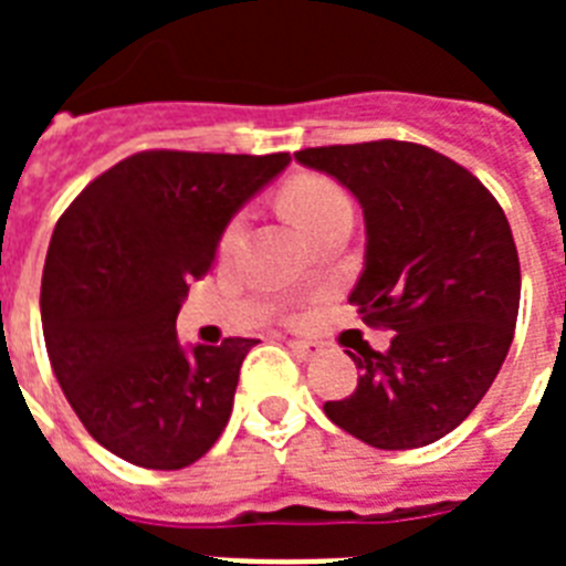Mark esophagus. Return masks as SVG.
I'll return each instance as SVG.
<instances>
[{
	"label": "esophagus",
	"instance_id": "obj_1",
	"mask_svg": "<svg viewBox=\"0 0 566 566\" xmlns=\"http://www.w3.org/2000/svg\"><path fill=\"white\" fill-rule=\"evenodd\" d=\"M289 348H292L294 357L303 359V363H308V359H314L323 352V345L312 343V339H289Z\"/></svg>",
	"mask_w": 566,
	"mask_h": 566
}]
</instances>
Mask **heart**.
<instances>
[{"instance_id":"obj_1","label":"heart","mask_w":566,"mask_h":566,"mask_svg":"<svg viewBox=\"0 0 566 566\" xmlns=\"http://www.w3.org/2000/svg\"><path fill=\"white\" fill-rule=\"evenodd\" d=\"M280 203L294 221V227L306 238H312L319 227L332 223L334 218H352V201L343 192V187H337L328 178H319V175H306V178L289 184L280 195ZM240 229H243V218H234L221 238L223 252H229L238 243Z\"/></svg>"}]
</instances>
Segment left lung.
Returning a JSON list of instances; mask_svg holds the SVG:
<instances>
[{
    "label": "left lung",
    "mask_w": 566,
    "mask_h": 566,
    "mask_svg": "<svg viewBox=\"0 0 566 566\" xmlns=\"http://www.w3.org/2000/svg\"><path fill=\"white\" fill-rule=\"evenodd\" d=\"M332 175L365 218V266L348 303L394 328L385 354H352V397L323 411L379 451L422 448L470 417L513 343L522 272L496 198L457 161L408 142L294 153Z\"/></svg>",
    "instance_id": "obj_1"
}]
</instances>
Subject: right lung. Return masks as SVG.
<instances>
[{
	"label": "right lung",
	"mask_w": 566,
	"mask_h": 566,
	"mask_svg": "<svg viewBox=\"0 0 566 566\" xmlns=\"http://www.w3.org/2000/svg\"><path fill=\"white\" fill-rule=\"evenodd\" d=\"M289 161L149 149L98 175L59 218L42 274L44 345L70 408L124 462L181 470L227 428L254 339L184 348L175 319L229 221Z\"/></svg>",
	"instance_id": "1"
}]
</instances>
